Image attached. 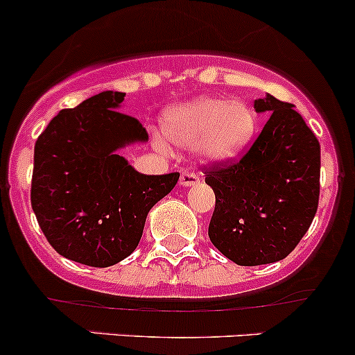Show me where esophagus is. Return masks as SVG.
<instances>
[{
  "instance_id": "1",
  "label": "esophagus",
  "mask_w": 355,
  "mask_h": 355,
  "mask_svg": "<svg viewBox=\"0 0 355 355\" xmlns=\"http://www.w3.org/2000/svg\"><path fill=\"white\" fill-rule=\"evenodd\" d=\"M198 181H200L198 174L193 173V171H184V173L181 174V179H179V184L188 188V186H195Z\"/></svg>"
}]
</instances>
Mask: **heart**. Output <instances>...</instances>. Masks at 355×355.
I'll use <instances>...</instances> for the list:
<instances>
[{
	"label": "heart",
	"mask_w": 355,
	"mask_h": 355,
	"mask_svg": "<svg viewBox=\"0 0 355 355\" xmlns=\"http://www.w3.org/2000/svg\"><path fill=\"white\" fill-rule=\"evenodd\" d=\"M257 131V114L246 101L200 97L167 109L162 133L179 147H196L207 159L227 160L246 148Z\"/></svg>",
	"instance_id": "1"
}]
</instances>
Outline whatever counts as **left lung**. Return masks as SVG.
<instances>
[{
	"instance_id": "1",
	"label": "left lung",
	"mask_w": 355,
	"mask_h": 355,
	"mask_svg": "<svg viewBox=\"0 0 355 355\" xmlns=\"http://www.w3.org/2000/svg\"><path fill=\"white\" fill-rule=\"evenodd\" d=\"M272 112L239 159L205 167L215 193L208 236L241 266L266 265L292 253L311 225L320 200V141L294 105L273 96L254 101Z\"/></svg>"
}]
</instances>
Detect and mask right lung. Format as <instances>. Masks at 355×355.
Listing matches in <instances>:
<instances>
[{"label":"right lung","mask_w":355,"mask_h":355,"mask_svg":"<svg viewBox=\"0 0 355 355\" xmlns=\"http://www.w3.org/2000/svg\"><path fill=\"white\" fill-rule=\"evenodd\" d=\"M123 92H101L63 109L39 135L31 202L44 236L61 257L105 268L130 257L150 208L179 173L147 176L116 150L148 133L118 111Z\"/></svg>","instance_id":"add662e5"}]
</instances>
